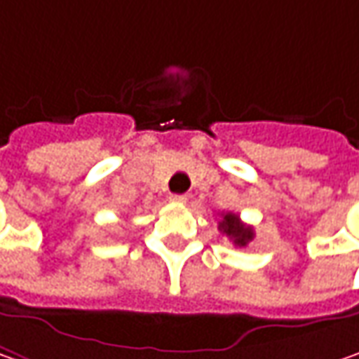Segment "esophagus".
Instances as JSON below:
<instances>
[{"label": "esophagus", "instance_id": "obj_1", "mask_svg": "<svg viewBox=\"0 0 359 359\" xmlns=\"http://www.w3.org/2000/svg\"><path fill=\"white\" fill-rule=\"evenodd\" d=\"M187 198H189L187 195H170V201H172V203H179V205H184Z\"/></svg>", "mask_w": 359, "mask_h": 359}]
</instances>
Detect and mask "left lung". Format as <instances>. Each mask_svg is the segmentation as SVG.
Wrapping results in <instances>:
<instances>
[{
	"mask_svg": "<svg viewBox=\"0 0 359 359\" xmlns=\"http://www.w3.org/2000/svg\"><path fill=\"white\" fill-rule=\"evenodd\" d=\"M219 231L223 235H226L237 247H247L249 241H253V237H255L253 229L241 223L239 215H235V212H223L221 223H219Z\"/></svg>",
	"mask_w": 359,
	"mask_h": 359,
	"instance_id": "left-lung-1",
	"label": "left lung"
}]
</instances>
